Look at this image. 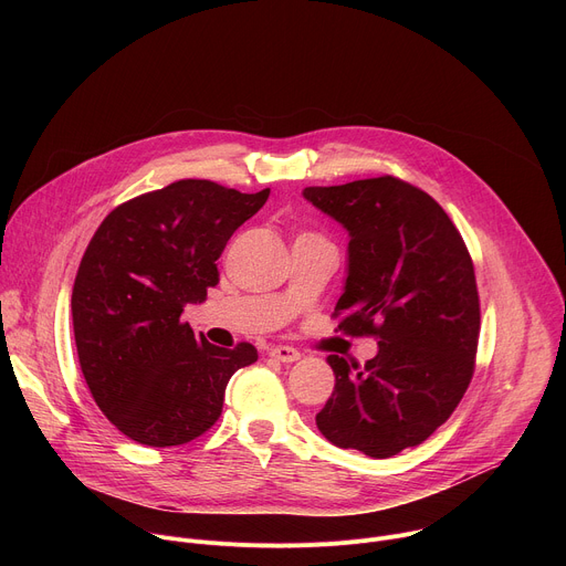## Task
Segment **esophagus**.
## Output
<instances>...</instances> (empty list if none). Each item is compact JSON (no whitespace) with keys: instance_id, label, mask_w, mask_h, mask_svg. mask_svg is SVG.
<instances>
[{"instance_id":"1","label":"esophagus","mask_w":566,"mask_h":566,"mask_svg":"<svg viewBox=\"0 0 566 566\" xmlns=\"http://www.w3.org/2000/svg\"><path fill=\"white\" fill-rule=\"evenodd\" d=\"M271 358H275L280 363H295L300 358V352L289 347V345H280V347L271 349Z\"/></svg>"}]
</instances>
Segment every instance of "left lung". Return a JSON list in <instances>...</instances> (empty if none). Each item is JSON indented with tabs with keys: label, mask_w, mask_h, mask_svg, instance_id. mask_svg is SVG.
Returning a JSON list of instances; mask_svg holds the SVG:
<instances>
[{
	"label": "left lung",
	"mask_w": 566,
	"mask_h": 566,
	"mask_svg": "<svg viewBox=\"0 0 566 566\" xmlns=\"http://www.w3.org/2000/svg\"><path fill=\"white\" fill-rule=\"evenodd\" d=\"M304 197L352 234L336 332L378 340L365 365L327 358L336 385L315 426L338 448L387 459L443 426L472 380L481 329L472 258L446 210L391 175Z\"/></svg>",
	"instance_id": "obj_1"
}]
</instances>
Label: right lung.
Segmentation results:
<instances>
[{
	"label": "right lung",
	"mask_w": 566,
	"mask_h": 566,
	"mask_svg": "<svg viewBox=\"0 0 566 566\" xmlns=\"http://www.w3.org/2000/svg\"><path fill=\"white\" fill-rule=\"evenodd\" d=\"M269 195L181 179L116 206L94 232L73 282V336L96 406L125 437L149 448L201 437L230 376L258 360L251 343L210 345L181 313L219 284L228 239Z\"/></svg>",
	"instance_id": "add662e5"
}]
</instances>
